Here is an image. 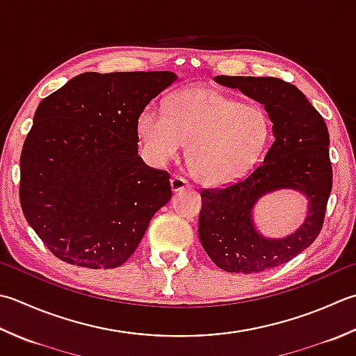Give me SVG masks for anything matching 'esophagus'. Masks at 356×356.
I'll list each match as a JSON object with an SVG mask.
<instances>
[{"label": "esophagus", "instance_id": "1", "mask_svg": "<svg viewBox=\"0 0 356 356\" xmlns=\"http://www.w3.org/2000/svg\"><path fill=\"white\" fill-rule=\"evenodd\" d=\"M170 182H171V190H172V193H180V191L190 190V188H191L190 182H188L186 179L179 177V176L171 177Z\"/></svg>", "mask_w": 356, "mask_h": 356}]
</instances>
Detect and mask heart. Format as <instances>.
Segmentation results:
<instances>
[{
	"mask_svg": "<svg viewBox=\"0 0 356 356\" xmlns=\"http://www.w3.org/2000/svg\"><path fill=\"white\" fill-rule=\"evenodd\" d=\"M137 134L154 165L186 157L200 182L228 185L252 171L271 140L270 115L261 104L242 103L220 90L193 86L174 92L165 111L146 106Z\"/></svg>",
	"mask_w": 356,
	"mask_h": 356,
	"instance_id": "obj_1",
	"label": "heart"
}]
</instances>
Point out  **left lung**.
<instances>
[{"label":"left lung","mask_w":356,"mask_h":356,"mask_svg":"<svg viewBox=\"0 0 356 356\" xmlns=\"http://www.w3.org/2000/svg\"><path fill=\"white\" fill-rule=\"evenodd\" d=\"M222 86L259 102L273 123L275 142L264 162L241 182L200 193L199 239L210 259L229 273H261L309 248L323 228L332 191L329 131L295 85L275 76L216 75ZM293 189L308 199L303 224L284 238L262 235L254 207L270 192Z\"/></svg>","instance_id":"1"}]
</instances>
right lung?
<instances>
[{"label":"right lung","instance_id":"right-lung-1","mask_svg":"<svg viewBox=\"0 0 356 356\" xmlns=\"http://www.w3.org/2000/svg\"><path fill=\"white\" fill-rule=\"evenodd\" d=\"M176 79L170 71L85 72L38 104L19 159V200L58 259L122 266L170 202V174L138 156L136 123Z\"/></svg>","mask_w":356,"mask_h":356}]
</instances>
